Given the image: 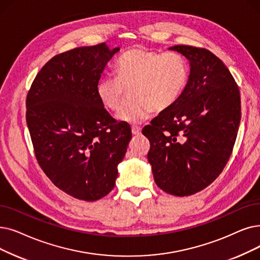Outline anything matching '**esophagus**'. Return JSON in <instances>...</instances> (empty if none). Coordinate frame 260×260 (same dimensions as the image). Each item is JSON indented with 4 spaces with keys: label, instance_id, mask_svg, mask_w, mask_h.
<instances>
[{
    "label": "esophagus",
    "instance_id": "esophagus-1",
    "mask_svg": "<svg viewBox=\"0 0 260 260\" xmlns=\"http://www.w3.org/2000/svg\"><path fill=\"white\" fill-rule=\"evenodd\" d=\"M132 133H133V135H135V136H137V135L141 134V128L138 127V126H133L132 127Z\"/></svg>",
    "mask_w": 260,
    "mask_h": 260
}]
</instances>
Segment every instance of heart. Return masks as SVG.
<instances>
[{
    "label": "heart",
    "mask_w": 260,
    "mask_h": 260,
    "mask_svg": "<svg viewBox=\"0 0 260 260\" xmlns=\"http://www.w3.org/2000/svg\"><path fill=\"white\" fill-rule=\"evenodd\" d=\"M114 76H103L96 84L99 101L117 111L128 91V100L117 115L127 123H139L152 112L170 109L182 96L188 82L187 64L176 53H159L142 48L124 53L115 66Z\"/></svg>",
    "instance_id": "1"
}]
</instances>
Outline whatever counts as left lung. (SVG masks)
<instances>
[{"mask_svg":"<svg viewBox=\"0 0 260 260\" xmlns=\"http://www.w3.org/2000/svg\"><path fill=\"white\" fill-rule=\"evenodd\" d=\"M189 61L182 96L142 134L150 140L148 160L156 185L185 197L210 185L228 164L241 119L239 88L230 70L206 49L174 46Z\"/></svg>","mask_w":260,"mask_h":260,"instance_id":"1","label":"left lung"}]
</instances>
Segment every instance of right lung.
<instances>
[{
	"label": "right lung",
	"instance_id": "add662e5",
	"mask_svg": "<svg viewBox=\"0 0 260 260\" xmlns=\"http://www.w3.org/2000/svg\"><path fill=\"white\" fill-rule=\"evenodd\" d=\"M120 51L105 43L56 55L42 67L26 98V123L37 161L67 194L92 202L116 185L118 165L132 139L116 122L95 87Z\"/></svg>",
	"mask_w": 260,
	"mask_h": 260
}]
</instances>
